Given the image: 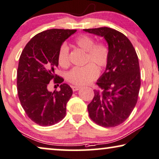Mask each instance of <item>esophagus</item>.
Wrapping results in <instances>:
<instances>
[{"label":"esophagus","instance_id":"1","mask_svg":"<svg viewBox=\"0 0 159 159\" xmlns=\"http://www.w3.org/2000/svg\"><path fill=\"white\" fill-rule=\"evenodd\" d=\"M81 88V86H72V89H73V92H76V91L79 90Z\"/></svg>","mask_w":159,"mask_h":159}]
</instances>
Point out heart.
<instances>
[{"mask_svg":"<svg viewBox=\"0 0 159 159\" xmlns=\"http://www.w3.org/2000/svg\"><path fill=\"white\" fill-rule=\"evenodd\" d=\"M78 47L85 51L86 62L84 67H75L67 72V81L75 85H85L96 79L99 75V69L106 68L111 59L109 46L103 42L95 43V40L90 35L81 34L74 41ZM57 60L61 67L66 68L70 64L69 47L65 43L60 46L57 53ZM97 66L98 67H97Z\"/></svg>","mask_w":159,"mask_h":159,"instance_id":"b5f03b06","label":"heart"}]
</instances>
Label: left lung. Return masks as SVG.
Masks as SVG:
<instances>
[{
    "mask_svg": "<svg viewBox=\"0 0 159 159\" xmlns=\"http://www.w3.org/2000/svg\"><path fill=\"white\" fill-rule=\"evenodd\" d=\"M102 36L111 50L105 73L96 83L92 101L88 105L91 119L104 127H115L129 118L137 102L141 75L138 57L125 35L110 27L84 29Z\"/></svg>",
    "mask_w": 159,
    "mask_h": 159,
    "instance_id": "left-lung-1",
    "label": "left lung"
}]
</instances>
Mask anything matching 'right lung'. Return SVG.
Wrapping results in <instances>:
<instances>
[{
    "mask_svg": "<svg viewBox=\"0 0 159 159\" xmlns=\"http://www.w3.org/2000/svg\"><path fill=\"white\" fill-rule=\"evenodd\" d=\"M76 30L51 29L35 35L25 46L17 69V94L27 116L40 126H52L66 115V105L73 94L70 86L55 74L60 46ZM61 90L48 92L50 81Z\"/></svg>",
    "mask_w": 159,
    "mask_h": 159,
    "instance_id": "1",
    "label": "right lung"
}]
</instances>
